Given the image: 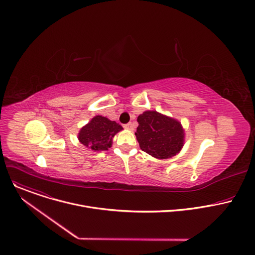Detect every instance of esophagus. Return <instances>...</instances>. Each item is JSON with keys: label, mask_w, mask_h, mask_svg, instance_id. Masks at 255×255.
<instances>
[{"label": "esophagus", "mask_w": 255, "mask_h": 255, "mask_svg": "<svg viewBox=\"0 0 255 255\" xmlns=\"http://www.w3.org/2000/svg\"><path fill=\"white\" fill-rule=\"evenodd\" d=\"M124 128L125 129H127V130H134V126H133V124L132 123H128V124H126V125H124Z\"/></svg>", "instance_id": "34e87169"}]
</instances>
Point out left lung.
I'll list each match as a JSON object with an SVG mask.
<instances>
[{
  "label": "left lung",
  "instance_id": "obj_1",
  "mask_svg": "<svg viewBox=\"0 0 255 255\" xmlns=\"http://www.w3.org/2000/svg\"><path fill=\"white\" fill-rule=\"evenodd\" d=\"M135 132L140 148L157 159L173 157L185 144V129L180 122L156 111H145L137 118Z\"/></svg>",
  "mask_w": 255,
  "mask_h": 255
}]
</instances>
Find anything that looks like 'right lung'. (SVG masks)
Wrapping results in <instances>:
<instances>
[{
    "label": "right lung",
    "mask_w": 255,
    "mask_h": 255,
    "mask_svg": "<svg viewBox=\"0 0 255 255\" xmlns=\"http://www.w3.org/2000/svg\"><path fill=\"white\" fill-rule=\"evenodd\" d=\"M121 130H123V127L115 121L98 115L81 128L78 138L87 148L94 151H103L112 146L114 136Z\"/></svg>",
    "instance_id": "right-lung-1"
}]
</instances>
